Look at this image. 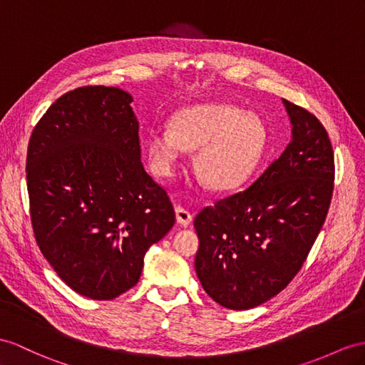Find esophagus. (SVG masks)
I'll use <instances>...</instances> for the list:
<instances>
[{"mask_svg": "<svg viewBox=\"0 0 365 365\" xmlns=\"http://www.w3.org/2000/svg\"><path fill=\"white\" fill-rule=\"evenodd\" d=\"M175 213H176V221L180 223L181 226H189L190 221H192V215L189 210H185L181 206H176L175 207Z\"/></svg>", "mask_w": 365, "mask_h": 365, "instance_id": "esophagus-1", "label": "esophagus"}]
</instances>
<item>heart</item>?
Returning a JSON list of instances; mask_svg holds the SVG:
<instances>
[{"label":"heart","instance_id":"1","mask_svg":"<svg viewBox=\"0 0 365 365\" xmlns=\"http://www.w3.org/2000/svg\"><path fill=\"white\" fill-rule=\"evenodd\" d=\"M264 122L227 103H201L175 113L170 127L150 133L147 148L155 172L170 176L182 148L197 150L193 170L207 189L227 192L250 180L268 148Z\"/></svg>","mask_w":365,"mask_h":365}]
</instances>
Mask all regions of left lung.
Listing matches in <instances>:
<instances>
[{
    "instance_id": "obj_1",
    "label": "left lung",
    "mask_w": 365,
    "mask_h": 365,
    "mask_svg": "<svg viewBox=\"0 0 365 365\" xmlns=\"http://www.w3.org/2000/svg\"><path fill=\"white\" fill-rule=\"evenodd\" d=\"M292 138L243 192L204 207L193 221L195 271L204 291L229 309L277 296L307 260L331 202L334 155L316 115L283 101Z\"/></svg>"
}]
</instances>
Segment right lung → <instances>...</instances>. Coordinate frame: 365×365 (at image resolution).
Listing matches in <instances>:
<instances>
[{
    "label": "right lung",
    "mask_w": 365,
    "mask_h": 365,
    "mask_svg": "<svg viewBox=\"0 0 365 365\" xmlns=\"http://www.w3.org/2000/svg\"><path fill=\"white\" fill-rule=\"evenodd\" d=\"M131 102L114 86L77 88L49 106L28 147L35 240L58 277L93 300L135 287L148 247L175 225L140 163Z\"/></svg>",
    "instance_id": "add662e5"
}]
</instances>
